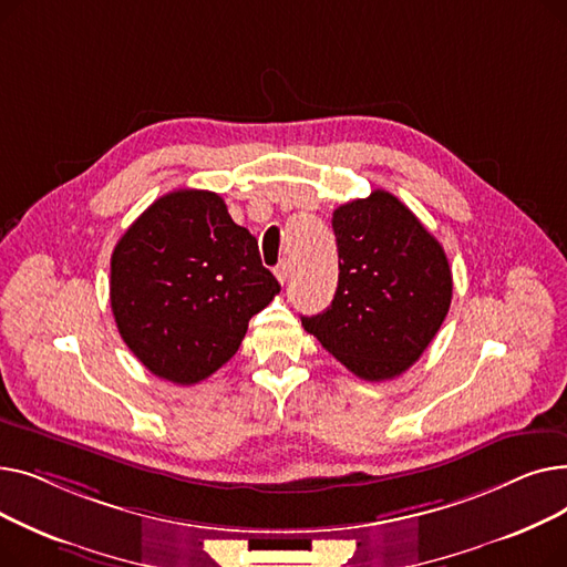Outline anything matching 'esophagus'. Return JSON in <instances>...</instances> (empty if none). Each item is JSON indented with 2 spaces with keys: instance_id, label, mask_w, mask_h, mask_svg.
<instances>
[{
  "instance_id": "esophagus-1",
  "label": "esophagus",
  "mask_w": 567,
  "mask_h": 567,
  "mask_svg": "<svg viewBox=\"0 0 567 567\" xmlns=\"http://www.w3.org/2000/svg\"><path fill=\"white\" fill-rule=\"evenodd\" d=\"M274 271H276V278L280 280V285H285L287 278H289V264H287V261H280V264L274 268Z\"/></svg>"
}]
</instances>
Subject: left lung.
Here are the masks:
<instances>
[{
	"instance_id": "8db88e82",
	"label": "left lung",
	"mask_w": 567,
	"mask_h": 567,
	"mask_svg": "<svg viewBox=\"0 0 567 567\" xmlns=\"http://www.w3.org/2000/svg\"><path fill=\"white\" fill-rule=\"evenodd\" d=\"M340 276L333 303L303 329L355 377L385 381L434 340L453 299L441 244L391 193L374 190L333 212Z\"/></svg>"
}]
</instances>
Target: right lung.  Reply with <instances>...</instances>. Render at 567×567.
Returning <instances> with one entry per match:
<instances>
[{"mask_svg": "<svg viewBox=\"0 0 567 567\" xmlns=\"http://www.w3.org/2000/svg\"><path fill=\"white\" fill-rule=\"evenodd\" d=\"M278 291L257 238L208 190L156 199L110 259L118 333L148 372L178 385L223 368L241 347L250 317Z\"/></svg>", "mask_w": 567, "mask_h": 567, "instance_id": "1", "label": "right lung"}]
</instances>
